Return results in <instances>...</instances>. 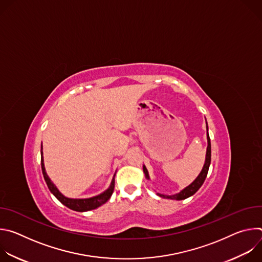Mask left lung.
<instances>
[{
	"instance_id": "1",
	"label": "left lung",
	"mask_w": 262,
	"mask_h": 262,
	"mask_svg": "<svg viewBox=\"0 0 262 262\" xmlns=\"http://www.w3.org/2000/svg\"><path fill=\"white\" fill-rule=\"evenodd\" d=\"M206 129H207V132H206V134H207L206 157H205L204 166H203L200 174L197 176V178L190 185H188V186H186V188L181 190L179 193L174 194V195H163V194L157 193L158 196H160L162 198H166V199H172V200H183V199H186V198L193 196L201 188V185L203 184V182H204V180H205V178L207 176L209 165H210V161H211V145H210V139H209V135H208L207 123H206ZM143 172L145 174L146 179H148V180L150 179V177H149V174H148V170H147V168L145 166H143Z\"/></svg>"
}]
</instances>
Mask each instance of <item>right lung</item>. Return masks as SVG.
<instances>
[{
    "instance_id": "obj_1",
    "label": "right lung",
    "mask_w": 262,
    "mask_h": 262,
    "mask_svg": "<svg viewBox=\"0 0 262 262\" xmlns=\"http://www.w3.org/2000/svg\"><path fill=\"white\" fill-rule=\"evenodd\" d=\"M41 169H42V174L45 177V180L48 184V188L50 189L51 193L65 206H67L68 208L76 210V211H89L92 209H95L99 206H101L102 204H104L112 196L114 192V188H115V175L111 181V184L108 188L102 192L101 194L91 197V198H85V199H73V198H68L65 197L58 189L57 186L54 184V182L51 180V178L49 177V175L47 174L46 168H45V163H43V152H42V143H41Z\"/></svg>"
}]
</instances>
